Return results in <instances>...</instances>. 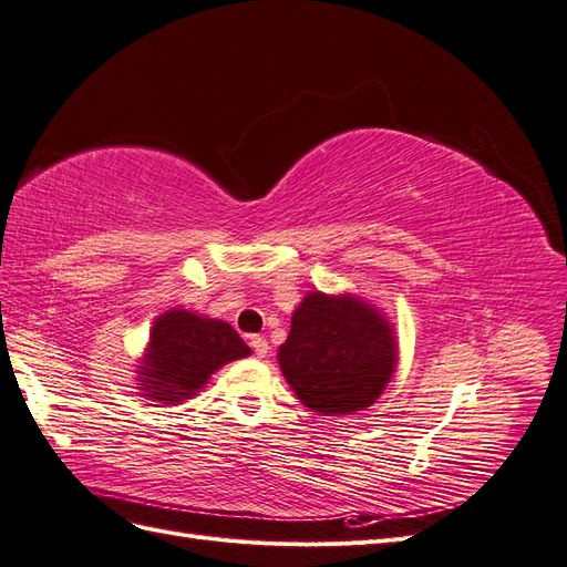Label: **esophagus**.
Segmentation results:
<instances>
[{"mask_svg":"<svg viewBox=\"0 0 567 567\" xmlns=\"http://www.w3.org/2000/svg\"><path fill=\"white\" fill-rule=\"evenodd\" d=\"M250 348H252V352H255L257 357H267L269 342H267L262 336H252V338H250Z\"/></svg>","mask_w":567,"mask_h":567,"instance_id":"34e87169","label":"esophagus"}]
</instances>
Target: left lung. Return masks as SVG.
I'll use <instances>...</instances> for the list:
<instances>
[{"mask_svg": "<svg viewBox=\"0 0 567 567\" xmlns=\"http://www.w3.org/2000/svg\"><path fill=\"white\" fill-rule=\"evenodd\" d=\"M279 367L305 406L340 416L381 398L398 367V342L369 302L312 290L290 317Z\"/></svg>", "mask_w": 567, "mask_h": 567, "instance_id": "8db88e82", "label": "left lung"}]
</instances>
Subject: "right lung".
Masks as SVG:
<instances>
[{"instance_id": "obj_1", "label": "right lung", "mask_w": 567, "mask_h": 567, "mask_svg": "<svg viewBox=\"0 0 567 567\" xmlns=\"http://www.w3.org/2000/svg\"><path fill=\"white\" fill-rule=\"evenodd\" d=\"M248 354L250 348L227 321L167 310L153 321L140 390L153 402L179 404L194 398L219 367Z\"/></svg>"}]
</instances>
